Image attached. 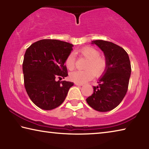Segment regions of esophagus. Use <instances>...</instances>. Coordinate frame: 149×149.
Returning a JSON list of instances; mask_svg holds the SVG:
<instances>
[{
  "instance_id": "esophagus-1",
  "label": "esophagus",
  "mask_w": 149,
  "mask_h": 149,
  "mask_svg": "<svg viewBox=\"0 0 149 149\" xmlns=\"http://www.w3.org/2000/svg\"><path fill=\"white\" fill-rule=\"evenodd\" d=\"M75 85H79V86H82V85H83V84H79V83L75 82Z\"/></svg>"
}]
</instances>
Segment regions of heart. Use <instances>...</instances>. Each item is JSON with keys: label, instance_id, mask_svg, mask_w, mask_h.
Returning a JSON list of instances; mask_svg holds the SVG:
<instances>
[{"label": "heart", "instance_id": "b5f03b06", "mask_svg": "<svg viewBox=\"0 0 149 149\" xmlns=\"http://www.w3.org/2000/svg\"><path fill=\"white\" fill-rule=\"evenodd\" d=\"M79 56L87 59L85 70H77L72 72L70 79L74 82L84 84L94 78L95 75L99 77L105 72L107 68V61L104 57L100 56V52L92 47H85L78 50ZM75 64V55L70 53L65 60V65L70 70L74 69Z\"/></svg>", "mask_w": 149, "mask_h": 149}]
</instances>
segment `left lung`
Returning a JSON list of instances; mask_svg holds the SVG:
<instances>
[{"label": "left lung", "instance_id": "left-lung-1", "mask_svg": "<svg viewBox=\"0 0 149 149\" xmlns=\"http://www.w3.org/2000/svg\"><path fill=\"white\" fill-rule=\"evenodd\" d=\"M104 52L107 68L97 87H93V94L86 99L91 107L99 112L115 108L122 101L128 89L132 72L127 52L112 42L96 40L93 41Z\"/></svg>", "mask_w": 149, "mask_h": 149}]
</instances>
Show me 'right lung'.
I'll return each instance as SVG.
<instances>
[{"label":"right lung","mask_w":149,"mask_h":149,"mask_svg":"<svg viewBox=\"0 0 149 149\" xmlns=\"http://www.w3.org/2000/svg\"><path fill=\"white\" fill-rule=\"evenodd\" d=\"M72 47L59 40L42 39L26 50L22 65L24 86L31 101L41 109L59 107L74 85L73 82L60 81L68 75L64 63Z\"/></svg>","instance_id":"obj_1"}]
</instances>
